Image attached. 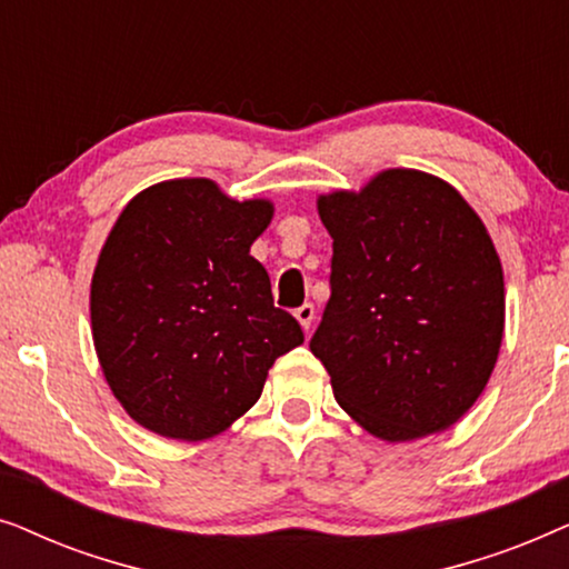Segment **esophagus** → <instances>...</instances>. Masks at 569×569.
I'll return each instance as SVG.
<instances>
[{"label":"esophagus","instance_id":"1","mask_svg":"<svg viewBox=\"0 0 569 569\" xmlns=\"http://www.w3.org/2000/svg\"><path fill=\"white\" fill-rule=\"evenodd\" d=\"M295 318H298L302 329L310 331V326H313V318H316V308H313V302H306V306H300L298 310H295Z\"/></svg>","mask_w":569,"mask_h":569}]
</instances>
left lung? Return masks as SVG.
<instances>
[{"label":"left lung","instance_id":"1","mask_svg":"<svg viewBox=\"0 0 569 569\" xmlns=\"http://www.w3.org/2000/svg\"><path fill=\"white\" fill-rule=\"evenodd\" d=\"M333 238L331 298L310 352L333 399L370 435L442 432L473 407L505 331L502 263L453 186L391 168L318 197Z\"/></svg>","mask_w":569,"mask_h":569}]
</instances>
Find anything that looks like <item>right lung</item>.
Here are the masks:
<instances>
[{
	"label": "right lung",
	"instance_id": "obj_1",
	"mask_svg": "<svg viewBox=\"0 0 569 569\" xmlns=\"http://www.w3.org/2000/svg\"><path fill=\"white\" fill-rule=\"evenodd\" d=\"M271 214L267 199L176 178L137 193L108 232L90 284L92 341L113 396L144 430L214 438L306 339L251 256Z\"/></svg>",
	"mask_w": 569,
	"mask_h": 569
}]
</instances>
